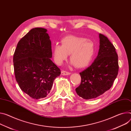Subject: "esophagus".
Masks as SVG:
<instances>
[{"mask_svg": "<svg viewBox=\"0 0 131 131\" xmlns=\"http://www.w3.org/2000/svg\"><path fill=\"white\" fill-rule=\"evenodd\" d=\"M70 74H71L70 73L68 72H66V71H64V70H62L61 72V75H63V76L69 75H70Z\"/></svg>", "mask_w": 131, "mask_h": 131, "instance_id": "esophagus-1", "label": "esophagus"}]
</instances>
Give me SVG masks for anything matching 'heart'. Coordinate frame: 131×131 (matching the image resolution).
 Returning a JSON list of instances; mask_svg holds the SVG:
<instances>
[{
    "label": "heart",
    "mask_w": 131,
    "mask_h": 131,
    "mask_svg": "<svg viewBox=\"0 0 131 131\" xmlns=\"http://www.w3.org/2000/svg\"><path fill=\"white\" fill-rule=\"evenodd\" d=\"M62 45L55 44L53 47L55 63L61 65L68 55L71 64L76 68L86 67L91 62L95 52L94 43L86 38L68 36L61 41Z\"/></svg>",
    "instance_id": "1"
}]
</instances>
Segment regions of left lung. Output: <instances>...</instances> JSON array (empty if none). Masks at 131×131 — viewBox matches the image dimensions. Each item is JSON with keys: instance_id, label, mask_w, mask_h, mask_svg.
Returning <instances> with one entry per match:
<instances>
[{"instance_id": "8db88e82", "label": "left lung", "mask_w": 131, "mask_h": 131, "mask_svg": "<svg viewBox=\"0 0 131 131\" xmlns=\"http://www.w3.org/2000/svg\"><path fill=\"white\" fill-rule=\"evenodd\" d=\"M100 45L97 57L92 64L79 74L80 85L76 88L78 96L89 100L96 98L109 90L118 71V56L108 38L99 33Z\"/></svg>"}]
</instances>
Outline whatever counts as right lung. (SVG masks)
<instances>
[{
  "mask_svg": "<svg viewBox=\"0 0 131 131\" xmlns=\"http://www.w3.org/2000/svg\"><path fill=\"white\" fill-rule=\"evenodd\" d=\"M47 30L32 29L18 42L14 55L15 77L20 89L34 99L46 97L61 70L51 61Z\"/></svg>",
  "mask_w": 131,
  "mask_h": 131,
  "instance_id": "obj_1",
  "label": "right lung"
}]
</instances>
